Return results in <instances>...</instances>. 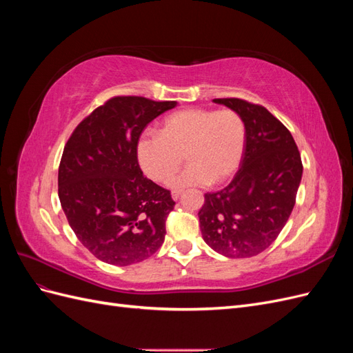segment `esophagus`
Returning a JSON list of instances; mask_svg holds the SVG:
<instances>
[{"label":"esophagus","mask_w":353,"mask_h":353,"mask_svg":"<svg viewBox=\"0 0 353 353\" xmlns=\"http://www.w3.org/2000/svg\"><path fill=\"white\" fill-rule=\"evenodd\" d=\"M183 193H184L183 190H174V191H172V199H174V200H178Z\"/></svg>","instance_id":"esophagus-1"}]
</instances>
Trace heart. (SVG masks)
<instances>
[{
    "instance_id": "obj_1",
    "label": "heart",
    "mask_w": 353,
    "mask_h": 353,
    "mask_svg": "<svg viewBox=\"0 0 353 353\" xmlns=\"http://www.w3.org/2000/svg\"><path fill=\"white\" fill-rule=\"evenodd\" d=\"M245 148V123L231 109H185L168 116L159 134H144L137 156L154 183H168L185 160L172 188L221 185L237 172Z\"/></svg>"
}]
</instances>
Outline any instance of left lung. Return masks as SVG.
Segmentation results:
<instances>
[{"label":"left lung","mask_w":353,"mask_h":353,"mask_svg":"<svg viewBox=\"0 0 353 353\" xmlns=\"http://www.w3.org/2000/svg\"><path fill=\"white\" fill-rule=\"evenodd\" d=\"M245 123V148L231 183L205 194L201 237L227 258L259 254L279 237L294 208L303 165L290 131L263 105L215 99Z\"/></svg>","instance_id":"left-lung-1"}]
</instances>
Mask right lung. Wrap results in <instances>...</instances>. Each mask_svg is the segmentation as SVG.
<instances>
[{
    "label": "right lung",
    "instance_id": "add662e5",
    "mask_svg": "<svg viewBox=\"0 0 353 353\" xmlns=\"http://www.w3.org/2000/svg\"><path fill=\"white\" fill-rule=\"evenodd\" d=\"M176 101L117 95L74 128L59 166V199L69 225L95 258L131 265L165 241L175 201L143 175L137 144L154 117Z\"/></svg>",
    "mask_w": 353,
    "mask_h": 353
}]
</instances>
